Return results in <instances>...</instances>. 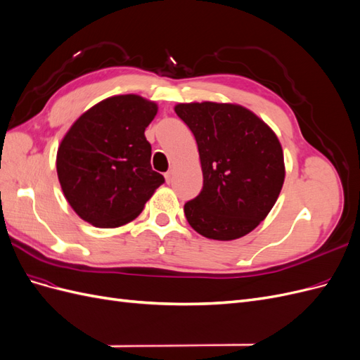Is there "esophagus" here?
<instances>
[{
  "label": "esophagus",
  "mask_w": 360,
  "mask_h": 360,
  "mask_svg": "<svg viewBox=\"0 0 360 360\" xmlns=\"http://www.w3.org/2000/svg\"><path fill=\"white\" fill-rule=\"evenodd\" d=\"M165 180H167V183H169L172 180V171L165 172Z\"/></svg>",
  "instance_id": "1"
}]
</instances>
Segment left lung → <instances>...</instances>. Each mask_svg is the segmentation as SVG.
I'll return each mask as SVG.
<instances>
[{"label": "left lung", "instance_id": "1", "mask_svg": "<svg viewBox=\"0 0 360 360\" xmlns=\"http://www.w3.org/2000/svg\"><path fill=\"white\" fill-rule=\"evenodd\" d=\"M176 114L197 139L202 191L184 204L195 231L234 240L259 225L275 205L285 179L276 134L236 103H179Z\"/></svg>", "mask_w": 360, "mask_h": 360}]
</instances>
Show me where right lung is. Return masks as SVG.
I'll return each mask as SVG.
<instances>
[{"label":"right lung","mask_w":360,"mask_h":360,"mask_svg":"<svg viewBox=\"0 0 360 360\" xmlns=\"http://www.w3.org/2000/svg\"><path fill=\"white\" fill-rule=\"evenodd\" d=\"M158 105L138 94L112 96L85 111L61 139L57 174L64 197L97 228L134 221L165 181L151 169L144 132Z\"/></svg>","instance_id":"1"}]
</instances>
